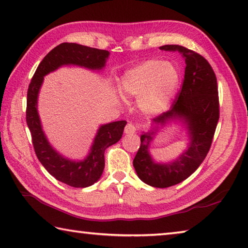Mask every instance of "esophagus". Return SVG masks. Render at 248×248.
Here are the masks:
<instances>
[{"label":"esophagus","instance_id":"1","mask_svg":"<svg viewBox=\"0 0 248 248\" xmlns=\"http://www.w3.org/2000/svg\"><path fill=\"white\" fill-rule=\"evenodd\" d=\"M124 133L126 134V135H133V134L136 133V126L132 123H128L126 126H125Z\"/></svg>","mask_w":248,"mask_h":248}]
</instances>
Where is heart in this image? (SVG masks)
Instances as JSON below:
<instances>
[{"label": "heart", "mask_w": 248, "mask_h": 248, "mask_svg": "<svg viewBox=\"0 0 248 248\" xmlns=\"http://www.w3.org/2000/svg\"><path fill=\"white\" fill-rule=\"evenodd\" d=\"M181 74L176 65L162 60H147L125 72L120 89L124 97L138 98L142 112L155 115L167 110L179 90ZM120 99L123 98L120 95Z\"/></svg>", "instance_id": "obj_1"}]
</instances>
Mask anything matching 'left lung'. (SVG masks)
Returning <instances> with one entry per match:
<instances>
[{
    "mask_svg": "<svg viewBox=\"0 0 248 248\" xmlns=\"http://www.w3.org/2000/svg\"><path fill=\"white\" fill-rule=\"evenodd\" d=\"M160 50L177 51L184 58L186 67L183 86L170 110L154 119L150 131L142 132L141 144L133 166L144 183L166 188L187 179L205 160L219 121V97L216 74L205 58L176 45L160 46ZM172 121L186 129L188 147L174 160L157 163L150 154V144L157 133Z\"/></svg>",
    "mask_w": 248,
    "mask_h": 248,
    "instance_id": "1",
    "label": "left lung"
}]
</instances>
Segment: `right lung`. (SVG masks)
Here are the masks:
<instances>
[{
  "label": "right lung",
  "instance_id": "add662e5",
  "mask_svg": "<svg viewBox=\"0 0 248 248\" xmlns=\"http://www.w3.org/2000/svg\"><path fill=\"white\" fill-rule=\"evenodd\" d=\"M110 52L94 47L61 43L47 53L37 67L27 93L26 121L32 137V144L39 161L46 170L62 183L72 187H88L100 180L104 169V151L116 144L126 121H116L100 125L88 155L82 160H73L60 154L47 140L38 112V97L45 76L64 65H76L91 71H101L106 66Z\"/></svg>",
  "mask_w": 248,
  "mask_h": 248
}]
</instances>
